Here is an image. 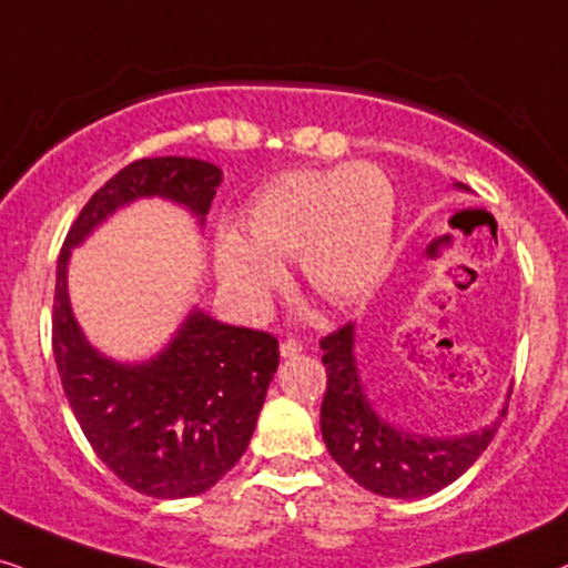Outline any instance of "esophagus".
I'll return each mask as SVG.
<instances>
[{
    "mask_svg": "<svg viewBox=\"0 0 568 568\" xmlns=\"http://www.w3.org/2000/svg\"><path fill=\"white\" fill-rule=\"evenodd\" d=\"M301 351H304V346H301L298 341H293V337H288V341L280 343V356H283V358L296 356V354H301Z\"/></svg>",
    "mask_w": 568,
    "mask_h": 568,
    "instance_id": "esophagus-1",
    "label": "esophagus"
}]
</instances>
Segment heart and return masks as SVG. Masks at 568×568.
<instances>
[{
  "label": "heart",
  "instance_id": "obj_1",
  "mask_svg": "<svg viewBox=\"0 0 568 568\" xmlns=\"http://www.w3.org/2000/svg\"><path fill=\"white\" fill-rule=\"evenodd\" d=\"M393 217L396 193L375 164L288 172L256 193L243 235L220 233L217 275L248 312H264L283 280L280 262L298 260L320 298L351 306L383 277Z\"/></svg>",
  "mask_w": 568,
  "mask_h": 568
}]
</instances>
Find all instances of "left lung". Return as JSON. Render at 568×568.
Returning <instances> with one entry per match:
<instances>
[{"instance_id": "8db88e82", "label": "left lung", "mask_w": 568, "mask_h": 568, "mask_svg": "<svg viewBox=\"0 0 568 568\" xmlns=\"http://www.w3.org/2000/svg\"><path fill=\"white\" fill-rule=\"evenodd\" d=\"M456 189H466L456 183ZM327 393L320 427L329 456L346 475L383 498H425L469 469L490 445L500 419L475 433L429 437L408 433L379 416L364 393L356 364V325L322 337ZM506 406L500 408V416Z\"/></svg>"}]
</instances>
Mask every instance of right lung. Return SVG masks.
<instances>
[{
	"label": "right lung",
	"mask_w": 568,
	"mask_h": 568,
	"mask_svg": "<svg viewBox=\"0 0 568 568\" xmlns=\"http://www.w3.org/2000/svg\"><path fill=\"white\" fill-rule=\"evenodd\" d=\"M220 183L217 164L193 156L128 164L89 199L57 260L52 346L64 396L97 456L152 498L199 495L239 464L277 372V337L225 325L193 306L160 354L118 362L91 346L78 325L68 293L70 256L139 199L172 201L204 227Z\"/></svg>",
	"instance_id": "add662e5"
}]
</instances>
